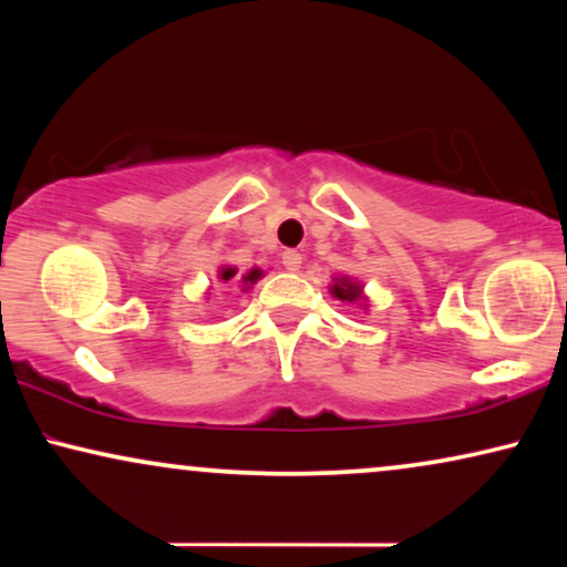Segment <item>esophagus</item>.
Segmentation results:
<instances>
[{"mask_svg": "<svg viewBox=\"0 0 567 567\" xmlns=\"http://www.w3.org/2000/svg\"><path fill=\"white\" fill-rule=\"evenodd\" d=\"M281 260H284L286 270H299L301 268V255L297 250H286L281 255Z\"/></svg>", "mask_w": 567, "mask_h": 567, "instance_id": "obj_1", "label": "esophagus"}]
</instances>
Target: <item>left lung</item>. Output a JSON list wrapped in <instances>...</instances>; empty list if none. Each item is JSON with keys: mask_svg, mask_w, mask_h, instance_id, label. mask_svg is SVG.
I'll return each mask as SVG.
<instances>
[{"mask_svg": "<svg viewBox=\"0 0 567 567\" xmlns=\"http://www.w3.org/2000/svg\"><path fill=\"white\" fill-rule=\"evenodd\" d=\"M330 293L340 301H351V305H355V301H367V297H363V286L361 281H355V278H348V276H336L332 278V286H330ZM367 307V305H363Z\"/></svg>", "mask_w": 567, "mask_h": 567, "instance_id": "obj_1", "label": "left lung"}]
</instances>
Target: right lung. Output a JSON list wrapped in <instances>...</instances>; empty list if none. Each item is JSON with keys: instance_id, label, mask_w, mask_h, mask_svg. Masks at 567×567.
I'll return each instance as SVG.
<instances>
[{"instance_id": "right-lung-1", "label": "right lung", "mask_w": 567, "mask_h": 567, "mask_svg": "<svg viewBox=\"0 0 567 567\" xmlns=\"http://www.w3.org/2000/svg\"><path fill=\"white\" fill-rule=\"evenodd\" d=\"M235 276H237V268L235 266H221V270H219L221 281H229V278H235ZM260 278H262V270L260 268L247 270V274H243V278H239V284H243V291L252 289V284H258Z\"/></svg>"}]
</instances>
